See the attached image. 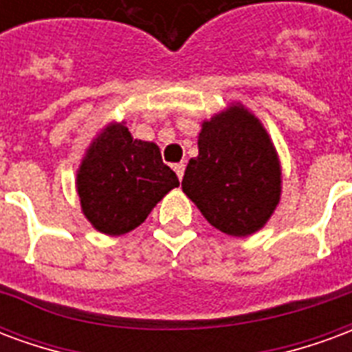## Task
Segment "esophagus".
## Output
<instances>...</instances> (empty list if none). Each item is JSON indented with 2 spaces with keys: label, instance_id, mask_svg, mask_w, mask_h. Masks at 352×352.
Returning <instances> with one entry per match:
<instances>
[{
  "label": "esophagus",
  "instance_id": "1",
  "mask_svg": "<svg viewBox=\"0 0 352 352\" xmlns=\"http://www.w3.org/2000/svg\"><path fill=\"white\" fill-rule=\"evenodd\" d=\"M184 168H186V166H184V162H181V164H175V166H173V169H175V173H177V177H179V179H183Z\"/></svg>",
  "mask_w": 352,
  "mask_h": 352
}]
</instances>
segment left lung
Segmentation results:
<instances>
[{
  "label": "left lung",
  "instance_id": "obj_1",
  "mask_svg": "<svg viewBox=\"0 0 352 352\" xmlns=\"http://www.w3.org/2000/svg\"><path fill=\"white\" fill-rule=\"evenodd\" d=\"M198 156L190 158L183 192L207 222L234 237L264 228L280 201V162L270 133L243 103L201 122Z\"/></svg>",
  "mask_w": 352,
  "mask_h": 352
}]
</instances>
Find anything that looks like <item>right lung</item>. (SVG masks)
<instances>
[{"mask_svg": "<svg viewBox=\"0 0 352 352\" xmlns=\"http://www.w3.org/2000/svg\"><path fill=\"white\" fill-rule=\"evenodd\" d=\"M179 186L156 143L135 139L126 122L101 128L77 169L80 209L105 236H122L139 224L169 190Z\"/></svg>", "mask_w": 352, "mask_h": 352, "instance_id": "add662e5", "label": "right lung"}]
</instances>
